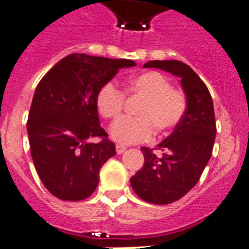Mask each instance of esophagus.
I'll list each match as a JSON object with an SVG mask.
<instances>
[{"label": "esophagus", "mask_w": 249, "mask_h": 249, "mask_svg": "<svg viewBox=\"0 0 249 249\" xmlns=\"http://www.w3.org/2000/svg\"><path fill=\"white\" fill-rule=\"evenodd\" d=\"M126 150V147L125 146H121V144H116V152L120 155V154H123V152Z\"/></svg>", "instance_id": "1"}]
</instances>
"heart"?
I'll return each instance as SVG.
<instances>
[{
  "mask_svg": "<svg viewBox=\"0 0 249 249\" xmlns=\"http://www.w3.org/2000/svg\"><path fill=\"white\" fill-rule=\"evenodd\" d=\"M126 94L140 95L138 117H123L111 126L109 134L121 144L140 143L148 141L156 130L158 134L170 132L183 119L187 109V99L181 90L173 89L163 73L148 71L129 80ZM124 94L112 83L102 86L97 94L95 105L99 115L115 120L124 107Z\"/></svg>",
  "mask_w": 249,
  "mask_h": 249,
  "instance_id": "b5f03b06",
  "label": "heart"
}]
</instances>
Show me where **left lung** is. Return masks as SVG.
I'll list each match as a JSON object with an SVG mask.
<instances>
[{"instance_id":"obj_1","label":"left lung","mask_w":249,"mask_h":249,"mask_svg":"<svg viewBox=\"0 0 249 249\" xmlns=\"http://www.w3.org/2000/svg\"><path fill=\"white\" fill-rule=\"evenodd\" d=\"M144 68H160L181 79L187 109L173 133L158 144L163 155L142 147L144 164L132 178L134 193L152 204H170L196 185L212 155L216 138L214 108L208 88L179 60H151Z\"/></svg>"}]
</instances>
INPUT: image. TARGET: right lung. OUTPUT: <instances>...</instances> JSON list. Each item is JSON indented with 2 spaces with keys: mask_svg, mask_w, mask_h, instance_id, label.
<instances>
[{
  "mask_svg": "<svg viewBox=\"0 0 249 249\" xmlns=\"http://www.w3.org/2000/svg\"><path fill=\"white\" fill-rule=\"evenodd\" d=\"M130 59L71 54L41 79L29 109L31 155L44 186L60 200L89 197L102 165L116 155L99 124L97 94ZM101 138L99 142H94Z\"/></svg>",
  "mask_w": 249,
  "mask_h": 249,
  "instance_id": "1",
  "label": "right lung"
}]
</instances>
